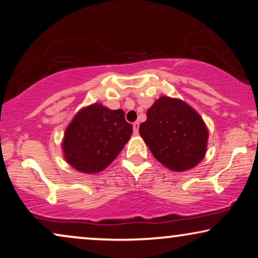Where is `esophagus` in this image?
<instances>
[{
    "label": "esophagus",
    "instance_id": "1",
    "mask_svg": "<svg viewBox=\"0 0 258 258\" xmlns=\"http://www.w3.org/2000/svg\"><path fill=\"white\" fill-rule=\"evenodd\" d=\"M139 126H140V123H139V122H134V123H133L134 134H135V135H137V134H139Z\"/></svg>",
    "mask_w": 258,
    "mask_h": 258
}]
</instances>
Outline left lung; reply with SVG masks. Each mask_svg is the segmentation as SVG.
I'll use <instances>...</instances> for the list:
<instances>
[{
    "mask_svg": "<svg viewBox=\"0 0 258 258\" xmlns=\"http://www.w3.org/2000/svg\"><path fill=\"white\" fill-rule=\"evenodd\" d=\"M140 134L154 157L174 171L196 167L206 155L209 136L199 112L168 96L160 97L148 109Z\"/></svg>",
    "mask_w": 258,
    "mask_h": 258,
    "instance_id": "left-lung-1",
    "label": "left lung"
}]
</instances>
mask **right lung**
Segmentation results:
<instances>
[{
	"instance_id": "add662e5",
	"label": "right lung",
	"mask_w": 258,
	"mask_h": 258,
	"mask_svg": "<svg viewBox=\"0 0 258 258\" xmlns=\"http://www.w3.org/2000/svg\"><path fill=\"white\" fill-rule=\"evenodd\" d=\"M132 133L122 109L91 104L81 109L67 126L62 142L66 161L81 172H100L117 157Z\"/></svg>"
}]
</instances>
